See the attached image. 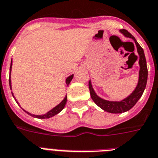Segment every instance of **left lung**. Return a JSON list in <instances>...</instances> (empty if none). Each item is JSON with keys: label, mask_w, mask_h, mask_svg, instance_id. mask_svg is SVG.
I'll list each match as a JSON object with an SVG mask.
<instances>
[{"label": "left lung", "mask_w": 158, "mask_h": 158, "mask_svg": "<svg viewBox=\"0 0 158 158\" xmlns=\"http://www.w3.org/2000/svg\"><path fill=\"white\" fill-rule=\"evenodd\" d=\"M120 32L123 34L125 37L130 38L135 42L137 47V51L139 55V82L137 85L136 88L134 89L133 92L129 95L128 97L123 99L120 101H110L104 100V99L99 97L95 92V90L93 89L91 81H89V89H90V93L91 99L97 105V106L104 110L105 111H107L109 113L112 114H120L129 110L130 109L133 108L135 104L138 102L139 99L141 98L142 95L143 93L145 87L147 85V81H148V68H147V62L144 55L143 49L139 44V43L137 42L135 38L128 32L126 29H120Z\"/></svg>", "instance_id": "obj_1"}]
</instances>
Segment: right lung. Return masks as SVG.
Wrapping results in <instances>:
<instances>
[{
	"mask_svg": "<svg viewBox=\"0 0 158 158\" xmlns=\"http://www.w3.org/2000/svg\"><path fill=\"white\" fill-rule=\"evenodd\" d=\"M11 67H12V59H11V63H10V73H11ZM73 75H71L69 76L67 79H66V84L67 85H69L71 82V81L73 80ZM9 83H10V87L11 88V81H10V77L9 79ZM12 93V92H11ZM12 96H13V97L15 98L14 95H13V93H12ZM15 101L17 102V104L18 103V101H16V99L15 98ZM66 103H67V96H65V98L63 99L62 101V102L60 104H58L57 106H55L54 108L52 109L51 110H49L48 112H47L46 114H43V115H35V114H32L29 113V112H27V111H25L27 114H29V115L33 116V117H35V118H51V117H52V116L56 115V114H57L59 113V112H61V111L63 110V108L65 107V105Z\"/></svg>",
	"mask_w": 158,
	"mask_h": 158,
	"instance_id": "1",
	"label": "right lung"
}]
</instances>
